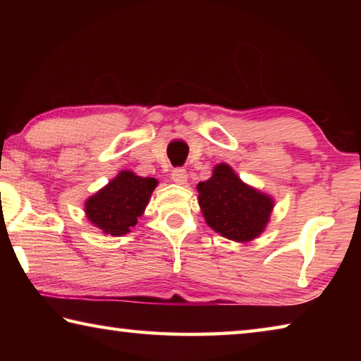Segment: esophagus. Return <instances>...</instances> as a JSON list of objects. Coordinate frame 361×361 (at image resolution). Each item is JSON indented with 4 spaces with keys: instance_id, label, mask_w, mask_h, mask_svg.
<instances>
[{
    "instance_id": "esophagus-1",
    "label": "esophagus",
    "mask_w": 361,
    "mask_h": 361,
    "mask_svg": "<svg viewBox=\"0 0 361 361\" xmlns=\"http://www.w3.org/2000/svg\"><path fill=\"white\" fill-rule=\"evenodd\" d=\"M170 178H172L173 183H176V185H185V183L188 181V172L185 169H173L172 173H170Z\"/></svg>"
}]
</instances>
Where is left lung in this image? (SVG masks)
I'll return each instance as SVG.
<instances>
[{"instance_id": "obj_1", "label": "left lung", "mask_w": 361, "mask_h": 361, "mask_svg": "<svg viewBox=\"0 0 361 361\" xmlns=\"http://www.w3.org/2000/svg\"><path fill=\"white\" fill-rule=\"evenodd\" d=\"M197 191L207 224L229 240L256 239L274 209L271 195L245 185L228 164L215 166L210 178L199 183Z\"/></svg>"}]
</instances>
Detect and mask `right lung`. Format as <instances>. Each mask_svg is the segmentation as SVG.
<instances>
[{"mask_svg":"<svg viewBox=\"0 0 361 361\" xmlns=\"http://www.w3.org/2000/svg\"><path fill=\"white\" fill-rule=\"evenodd\" d=\"M156 186V178H143L130 170H122L105 188L85 200V216L103 234L124 235L143 215Z\"/></svg>","mask_w":361,"mask_h":361,"instance_id":"1","label":"right lung"}]
</instances>
